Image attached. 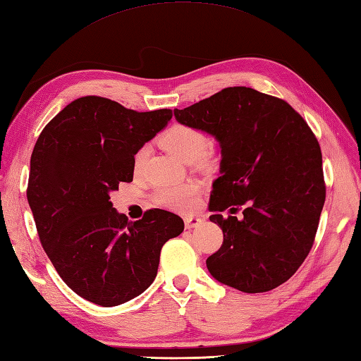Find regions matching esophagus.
Listing matches in <instances>:
<instances>
[{"mask_svg":"<svg viewBox=\"0 0 361 361\" xmlns=\"http://www.w3.org/2000/svg\"><path fill=\"white\" fill-rule=\"evenodd\" d=\"M202 224V219L197 218V216H188V218H185V228H195V227H199Z\"/></svg>","mask_w":361,"mask_h":361,"instance_id":"esophagus-1","label":"esophagus"}]
</instances>
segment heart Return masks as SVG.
I'll return each instance as SVG.
<instances>
[{
  "mask_svg": "<svg viewBox=\"0 0 361 361\" xmlns=\"http://www.w3.org/2000/svg\"><path fill=\"white\" fill-rule=\"evenodd\" d=\"M160 145H162L168 153L178 157L182 162H191L202 157L207 149L210 148V140L207 135L190 125H173L171 128L160 135ZM148 159V147H140L133 157V171L139 174ZM199 193V187L196 183H185L179 187H162L157 190L154 196L159 205L178 212H187L196 202V196Z\"/></svg>",
  "mask_w": 361,
  "mask_h": 361,
  "instance_id": "obj_1",
  "label": "heart"
}]
</instances>
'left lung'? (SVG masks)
I'll use <instances>...</instances> for the list:
<instances>
[{
	"mask_svg": "<svg viewBox=\"0 0 361 361\" xmlns=\"http://www.w3.org/2000/svg\"><path fill=\"white\" fill-rule=\"evenodd\" d=\"M174 117L212 134L221 147L210 221L222 228L224 243L208 256V271L245 293L281 286L314 245L324 205L315 134L289 103L245 86L174 109ZM233 204L243 205V220L219 213L237 209Z\"/></svg>",
	"mask_w": 361,
	"mask_h": 361,
	"instance_id": "1",
	"label": "left lung"
}]
</instances>
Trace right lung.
Wrapping results in <instances>:
<instances>
[{
    "instance_id": "add662e5",
    "label": "right lung",
    "mask_w": 361,
    "mask_h": 361,
    "mask_svg": "<svg viewBox=\"0 0 361 361\" xmlns=\"http://www.w3.org/2000/svg\"><path fill=\"white\" fill-rule=\"evenodd\" d=\"M171 117V109L137 113L86 95L44 126L32 151L27 202L39 243L69 289L99 306L145 292L164 244L183 231L171 212L153 208L130 222L109 201L133 180L135 151Z\"/></svg>"
}]
</instances>
